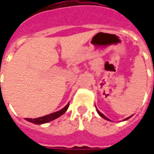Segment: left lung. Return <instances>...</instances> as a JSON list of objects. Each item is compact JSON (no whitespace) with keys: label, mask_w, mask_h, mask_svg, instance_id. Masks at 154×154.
I'll list each match as a JSON object with an SVG mask.
<instances>
[{"label":"left lung","mask_w":154,"mask_h":154,"mask_svg":"<svg viewBox=\"0 0 154 154\" xmlns=\"http://www.w3.org/2000/svg\"><path fill=\"white\" fill-rule=\"evenodd\" d=\"M97 113L99 114V116H100V117H102V118H103V119H106V120H110V119H108V118H107L106 116H105L103 115V114L101 113V112H100V111H99V110H98V109H97ZM130 117H132V116H129V117H127V118H126V119H123V121H125V120H127V119H129V118H130Z\"/></svg>","instance_id":"obj_1"}]
</instances>
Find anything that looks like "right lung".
Here are the masks:
<instances>
[{"label": "right lung", "mask_w": 154, "mask_h": 154, "mask_svg": "<svg viewBox=\"0 0 154 154\" xmlns=\"http://www.w3.org/2000/svg\"><path fill=\"white\" fill-rule=\"evenodd\" d=\"M68 106H69V103L67 104V106L65 107H63L62 110H58V111H56L54 113L49 114V115H47V116H44L43 117H38V118H35V119H31V118H25V120H27L29 122H31L33 124H35V125H42V124H45V123L50 122L54 119H57L58 117H60L61 116H63L67 110L68 109Z\"/></svg>", "instance_id": "obj_1"}]
</instances>
